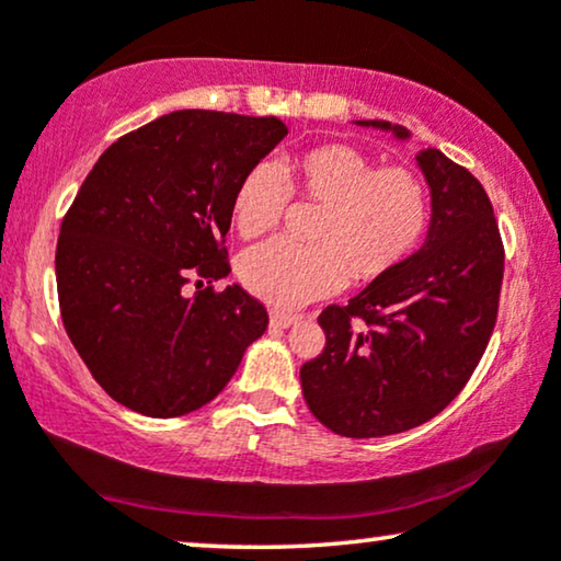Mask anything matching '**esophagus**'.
Listing matches in <instances>:
<instances>
[{
	"label": "esophagus",
	"mask_w": 561,
	"mask_h": 561,
	"mask_svg": "<svg viewBox=\"0 0 561 561\" xmlns=\"http://www.w3.org/2000/svg\"><path fill=\"white\" fill-rule=\"evenodd\" d=\"M298 317H290V313H283V311H271V327L275 329H288L290 324H296Z\"/></svg>",
	"instance_id": "esophagus-1"
}]
</instances>
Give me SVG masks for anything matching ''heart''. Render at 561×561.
Here are the masks:
<instances>
[{
	"label": "heart",
	"mask_w": 561,
	"mask_h": 561,
	"mask_svg": "<svg viewBox=\"0 0 561 561\" xmlns=\"http://www.w3.org/2000/svg\"><path fill=\"white\" fill-rule=\"evenodd\" d=\"M290 186L273 163L252 165L237 183L232 221L242 237L280 225L290 194L321 206L317 244L271 240L240 257L242 286L278 309L332 296L347 278H386L413 255L428 227V188L409 165H378L347 142L313 145L286 163Z\"/></svg>",
	"instance_id": "b5f03b06"
}]
</instances>
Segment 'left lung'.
Instances as JSON below:
<instances>
[{
  "label": "left lung",
  "mask_w": 561,
  "mask_h": 561,
  "mask_svg": "<svg viewBox=\"0 0 561 561\" xmlns=\"http://www.w3.org/2000/svg\"><path fill=\"white\" fill-rule=\"evenodd\" d=\"M357 125L409 129L382 119ZM432 227L419 252L347 306H327V344L301 367L304 398L334 434L370 439L426 424L485 355L503 283V240L482 183L442 150H421Z\"/></svg>",
  "instance_id": "left-lung-1"
}]
</instances>
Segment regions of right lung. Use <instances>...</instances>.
<instances>
[{
  "label": "right lung",
  "mask_w": 561,
  "mask_h": 561,
  "mask_svg": "<svg viewBox=\"0 0 561 561\" xmlns=\"http://www.w3.org/2000/svg\"><path fill=\"white\" fill-rule=\"evenodd\" d=\"M286 135L278 117L171 112L122 135L81 183L56 248L60 319L117 403L152 419L202 409L263 336L265 306L214 280L232 271L237 183Z\"/></svg>",
  "instance_id": "obj_1"
}]
</instances>
